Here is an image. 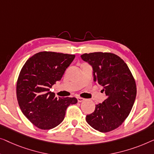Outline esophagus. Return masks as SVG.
Instances as JSON below:
<instances>
[{
	"label": "esophagus",
	"instance_id": "34e87169",
	"mask_svg": "<svg viewBox=\"0 0 154 154\" xmlns=\"http://www.w3.org/2000/svg\"><path fill=\"white\" fill-rule=\"evenodd\" d=\"M84 98H77V101H78V103H82V102H83V101H84Z\"/></svg>",
	"mask_w": 154,
	"mask_h": 154
}]
</instances>
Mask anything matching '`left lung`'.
I'll use <instances>...</instances> for the list:
<instances>
[{
  "label": "left lung",
  "instance_id": "8db88e82",
  "mask_svg": "<svg viewBox=\"0 0 154 154\" xmlns=\"http://www.w3.org/2000/svg\"><path fill=\"white\" fill-rule=\"evenodd\" d=\"M82 60L93 66L94 80L103 86L107 98L86 116L92 128L101 133L117 128L128 116L137 94L133 74L124 60L114 54H84Z\"/></svg>",
  "mask_w": 154,
  "mask_h": 154
}]
</instances>
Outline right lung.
Here are the masks:
<instances>
[{
	"mask_svg": "<svg viewBox=\"0 0 154 154\" xmlns=\"http://www.w3.org/2000/svg\"><path fill=\"white\" fill-rule=\"evenodd\" d=\"M75 55L40 51L27 60L17 82V98L24 116L42 130L52 129L63 121L75 98H56L49 88L59 81Z\"/></svg>",
	"mask_w": 154,
	"mask_h": 154,
	"instance_id": "1",
	"label": "right lung"
}]
</instances>
